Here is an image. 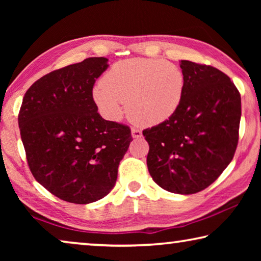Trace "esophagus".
<instances>
[{"mask_svg": "<svg viewBox=\"0 0 261 261\" xmlns=\"http://www.w3.org/2000/svg\"><path fill=\"white\" fill-rule=\"evenodd\" d=\"M131 136H132V138L138 139V138H141V136H143V134H141V131L139 129H135V127H132V129H131Z\"/></svg>", "mask_w": 261, "mask_h": 261, "instance_id": "1", "label": "esophagus"}]
</instances>
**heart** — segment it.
<instances>
[{
    "instance_id": "b5f03b06",
    "label": "heart",
    "mask_w": 261,
    "mask_h": 261,
    "mask_svg": "<svg viewBox=\"0 0 261 261\" xmlns=\"http://www.w3.org/2000/svg\"><path fill=\"white\" fill-rule=\"evenodd\" d=\"M184 85V73L171 62L130 59L110 68L93 88V100L108 121L120 120L127 102V113L136 122L155 125L178 109Z\"/></svg>"
}]
</instances>
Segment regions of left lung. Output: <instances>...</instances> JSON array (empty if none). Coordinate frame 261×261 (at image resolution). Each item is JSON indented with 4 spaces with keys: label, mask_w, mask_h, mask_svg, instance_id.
I'll return each instance as SVG.
<instances>
[{
    "label": "left lung",
    "mask_w": 261,
    "mask_h": 261,
    "mask_svg": "<svg viewBox=\"0 0 261 261\" xmlns=\"http://www.w3.org/2000/svg\"><path fill=\"white\" fill-rule=\"evenodd\" d=\"M179 64L185 85L178 109L143 135L154 182L169 192L192 194L213 183L232 160L241 94L216 68L185 60Z\"/></svg>",
    "instance_id": "8db88e82"
}]
</instances>
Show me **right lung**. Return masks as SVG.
Listing matches in <instances>:
<instances>
[{"label": "right lung", "instance_id": "right-lung-1", "mask_svg": "<svg viewBox=\"0 0 261 261\" xmlns=\"http://www.w3.org/2000/svg\"><path fill=\"white\" fill-rule=\"evenodd\" d=\"M109 67L106 57L53 71L26 92L18 124L35 179L62 200L90 204L112 191L132 141L129 126L106 121L93 86Z\"/></svg>", "mask_w": 261, "mask_h": 261}]
</instances>
